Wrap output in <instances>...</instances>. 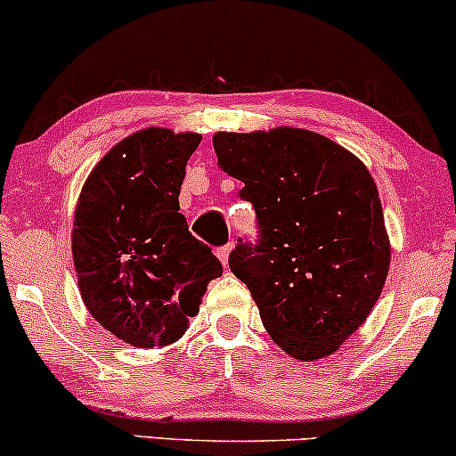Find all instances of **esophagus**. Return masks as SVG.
Here are the masks:
<instances>
[{"label":"esophagus","mask_w":456,"mask_h":456,"mask_svg":"<svg viewBox=\"0 0 456 456\" xmlns=\"http://www.w3.org/2000/svg\"><path fill=\"white\" fill-rule=\"evenodd\" d=\"M232 248H234V243L230 241L217 249V258L222 260V265H228V258H230V252H232Z\"/></svg>","instance_id":"obj_1"}]
</instances>
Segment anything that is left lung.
<instances>
[{"label": "left lung", "instance_id": "left-lung-1", "mask_svg": "<svg viewBox=\"0 0 456 456\" xmlns=\"http://www.w3.org/2000/svg\"><path fill=\"white\" fill-rule=\"evenodd\" d=\"M213 146L258 224L254 243L239 239L230 252V269L289 355H330L364 323L390 267L372 176L349 151L304 129L217 133Z\"/></svg>", "mask_w": 456, "mask_h": 456}]
</instances>
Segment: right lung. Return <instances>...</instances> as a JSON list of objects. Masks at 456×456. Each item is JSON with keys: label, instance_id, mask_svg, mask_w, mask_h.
Wrapping results in <instances>:
<instances>
[{"label": "right lung", "instance_id": "add662e5", "mask_svg": "<svg viewBox=\"0 0 456 456\" xmlns=\"http://www.w3.org/2000/svg\"><path fill=\"white\" fill-rule=\"evenodd\" d=\"M200 140L166 129L126 137L99 161L77 202L73 258L84 304L133 346L181 338L224 271L178 213L185 166Z\"/></svg>", "mask_w": 456, "mask_h": 456}]
</instances>
